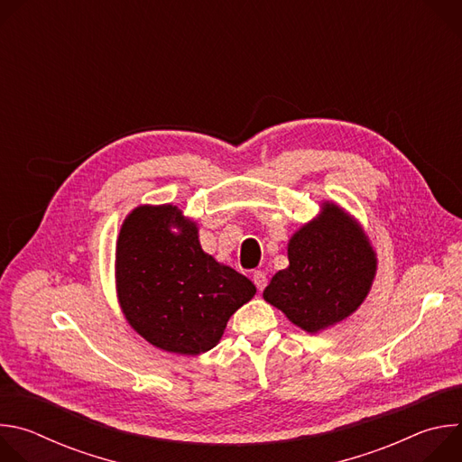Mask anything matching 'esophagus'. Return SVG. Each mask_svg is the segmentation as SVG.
<instances>
[{
	"mask_svg": "<svg viewBox=\"0 0 462 462\" xmlns=\"http://www.w3.org/2000/svg\"><path fill=\"white\" fill-rule=\"evenodd\" d=\"M252 282H254V285H255L259 291H263V289L267 287V274L261 273V271H255V273L252 274Z\"/></svg>",
	"mask_w": 462,
	"mask_h": 462,
	"instance_id": "esophagus-1",
	"label": "esophagus"
}]
</instances>
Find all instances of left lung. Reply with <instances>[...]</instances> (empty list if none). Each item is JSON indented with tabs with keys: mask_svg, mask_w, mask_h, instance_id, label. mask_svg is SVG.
Returning a JSON list of instances; mask_svg holds the SVG:
<instances>
[{
	"mask_svg": "<svg viewBox=\"0 0 462 462\" xmlns=\"http://www.w3.org/2000/svg\"><path fill=\"white\" fill-rule=\"evenodd\" d=\"M289 263V269L280 271L263 291V298L307 333H318L355 312L376 271L367 237L331 203L292 236Z\"/></svg>",
	"mask_w": 462,
	"mask_h": 462,
	"instance_id": "obj_1",
	"label": "left lung"
}]
</instances>
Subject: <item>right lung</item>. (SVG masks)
Instances as JSON below:
<instances>
[{"label": "right lung", "mask_w": 462, "mask_h": 462, "mask_svg": "<svg viewBox=\"0 0 462 462\" xmlns=\"http://www.w3.org/2000/svg\"><path fill=\"white\" fill-rule=\"evenodd\" d=\"M116 289L131 327L177 355L216 347L230 316L255 294L248 278L203 252L195 223L171 205L139 207L124 221Z\"/></svg>", "instance_id": "add662e5"}]
</instances>
